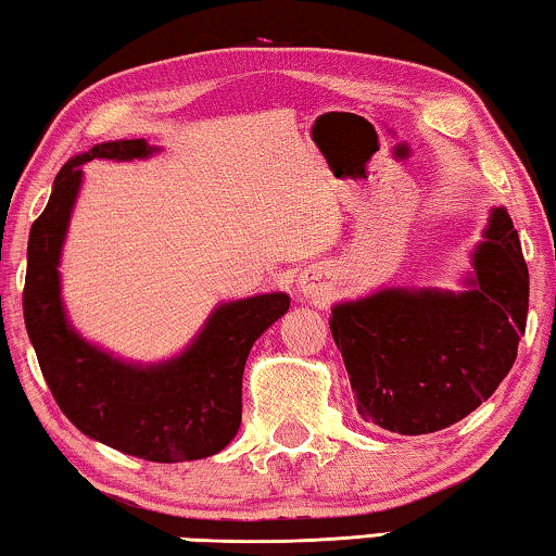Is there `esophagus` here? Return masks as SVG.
I'll list each match as a JSON object with an SVG mask.
<instances>
[{
	"label": "esophagus",
	"instance_id": "obj_1",
	"mask_svg": "<svg viewBox=\"0 0 556 556\" xmlns=\"http://www.w3.org/2000/svg\"><path fill=\"white\" fill-rule=\"evenodd\" d=\"M298 293H301L303 298H308V301H320V298L326 295V286L320 283L316 276L305 273V276L298 278Z\"/></svg>",
	"mask_w": 556,
	"mask_h": 556
}]
</instances>
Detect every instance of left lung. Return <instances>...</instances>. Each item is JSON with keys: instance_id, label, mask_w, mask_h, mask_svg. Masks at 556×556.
<instances>
[{"instance_id": "1", "label": "left lung", "mask_w": 556, "mask_h": 556, "mask_svg": "<svg viewBox=\"0 0 556 556\" xmlns=\"http://www.w3.org/2000/svg\"><path fill=\"white\" fill-rule=\"evenodd\" d=\"M464 291L391 286L331 308L358 414L386 431L446 429L498 389L527 328L529 270L506 207H492Z\"/></svg>"}]
</instances>
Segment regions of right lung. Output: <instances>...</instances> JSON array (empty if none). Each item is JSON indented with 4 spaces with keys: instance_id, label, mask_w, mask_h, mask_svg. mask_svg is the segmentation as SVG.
Wrapping results in <instances>:
<instances>
[{
    "instance_id": "obj_1",
    "label": "right lung",
    "mask_w": 556,
    "mask_h": 556,
    "mask_svg": "<svg viewBox=\"0 0 556 556\" xmlns=\"http://www.w3.org/2000/svg\"><path fill=\"white\" fill-rule=\"evenodd\" d=\"M148 140H112L70 157L50 203L29 230L24 324L39 368L62 414L85 437L144 462H195L236 439L243 414V371L253 343L291 305L286 293H261L215 305L178 356L135 364L112 356L72 328L62 303V245L90 160H148Z\"/></svg>"
}]
</instances>
